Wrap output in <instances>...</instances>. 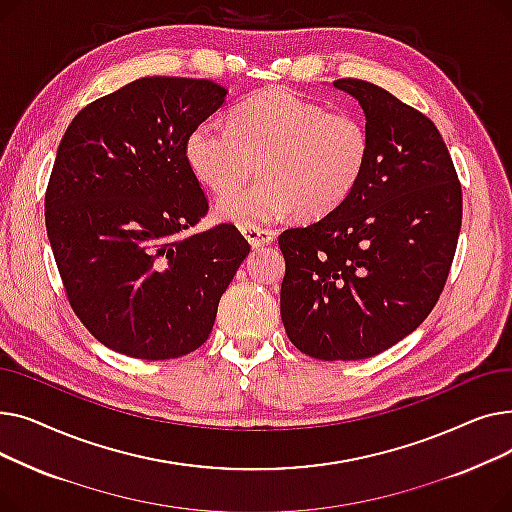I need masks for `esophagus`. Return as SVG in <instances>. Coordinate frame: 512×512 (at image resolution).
I'll return each instance as SVG.
<instances>
[{"label": "esophagus", "instance_id": "obj_1", "mask_svg": "<svg viewBox=\"0 0 512 512\" xmlns=\"http://www.w3.org/2000/svg\"><path fill=\"white\" fill-rule=\"evenodd\" d=\"M242 234H245V238L249 240V245L253 249L270 245V242L276 238V230H270V228H242Z\"/></svg>", "mask_w": 512, "mask_h": 512}]
</instances>
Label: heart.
<instances>
[{"label":"heart","instance_id":"obj_1","mask_svg":"<svg viewBox=\"0 0 512 512\" xmlns=\"http://www.w3.org/2000/svg\"><path fill=\"white\" fill-rule=\"evenodd\" d=\"M369 155L371 134L361 116L328 112L288 89H267L240 103L230 124H197L184 143L191 172L213 193L228 195L218 215L240 228H259L292 209L301 218L328 215L351 197ZM257 165L264 178L230 196Z\"/></svg>","mask_w":512,"mask_h":512}]
</instances>
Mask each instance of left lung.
<instances>
[{
    "label": "left lung",
    "mask_w": 512,
    "mask_h": 512,
    "mask_svg": "<svg viewBox=\"0 0 512 512\" xmlns=\"http://www.w3.org/2000/svg\"><path fill=\"white\" fill-rule=\"evenodd\" d=\"M334 87L363 107L369 164L340 207L280 234V313L301 353L359 361L409 336L436 307L459 242L463 193L425 114L367 80L338 78Z\"/></svg>",
    "instance_id": "8db88e82"
}]
</instances>
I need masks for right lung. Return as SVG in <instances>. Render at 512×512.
Here are the masks:
<instances>
[{"label":"right lung","mask_w":512,"mask_h":512,"mask_svg":"<svg viewBox=\"0 0 512 512\" xmlns=\"http://www.w3.org/2000/svg\"><path fill=\"white\" fill-rule=\"evenodd\" d=\"M226 93L207 78L145 76L83 107L64 132L47 236L72 311L116 353L197 351L251 251L234 224L188 232L209 203L184 143Z\"/></svg>","instance_id":"right-lung-1"}]
</instances>
